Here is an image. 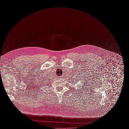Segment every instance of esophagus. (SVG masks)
I'll use <instances>...</instances> for the list:
<instances>
[{
  "mask_svg": "<svg viewBox=\"0 0 129 129\" xmlns=\"http://www.w3.org/2000/svg\"><path fill=\"white\" fill-rule=\"evenodd\" d=\"M62 76H59L58 77V79L59 80H61V79H62Z\"/></svg>",
  "mask_w": 129,
  "mask_h": 129,
  "instance_id": "34e87169",
  "label": "esophagus"
}]
</instances>
